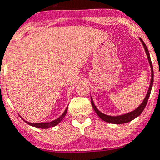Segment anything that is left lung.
Listing matches in <instances>:
<instances>
[{"label":"left lung","instance_id":"left-lung-1","mask_svg":"<svg viewBox=\"0 0 160 160\" xmlns=\"http://www.w3.org/2000/svg\"><path fill=\"white\" fill-rule=\"evenodd\" d=\"M141 42L143 45L144 49H145L146 54H147V59H148V61H149L150 63V67H151V84H150L149 86V89H148V92H147V95H146L145 99L143 100V101L142 102L141 105L137 108L136 109L133 110L132 112H130V113H127L126 114H122V115H119V116H109V115H106L105 113H101V111H99L97 109V107L95 106L93 103V101L91 98V103L92 107H93L94 110L97 113V114L100 117V118H101L103 121L106 122H109V123H113V124H124V123H127V122H131L132 120H134V118H136L137 117L139 116L140 114L142 113V112L143 111V109H145L146 105H147V101H148V99H149L150 94H151V88H152V85H153V81H154V72H153V66H152V63H151V57H150V54H149V51L147 49V46L146 44L144 43V42L142 41V38H139Z\"/></svg>","mask_w":160,"mask_h":160}]
</instances>
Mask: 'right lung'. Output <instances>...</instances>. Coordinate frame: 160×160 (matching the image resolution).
<instances>
[{
  "label": "right lung",
  "instance_id": "right-lung-1",
  "mask_svg": "<svg viewBox=\"0 0 160 160\" xmlns=\"http://www.w3.org/2000/svg\"><path fill=\"white\" fill-rule=\"evenodd\" d=\"M67 110H68V108L65 109V111L63 112V113L59 117V118L55 119V120L52 121V122H38V123H31V122H28L25 121L24 119L23 120L27 123V124L30 125L32 126H34V127H37V128H41V129H47V128H50V127H53V126H57L58 124H59L62 120L63 119V118L65 117L67 113Z\"/></svg>",
  "mask_w": 160,
  "mask_h": 160
}]
</instances>
